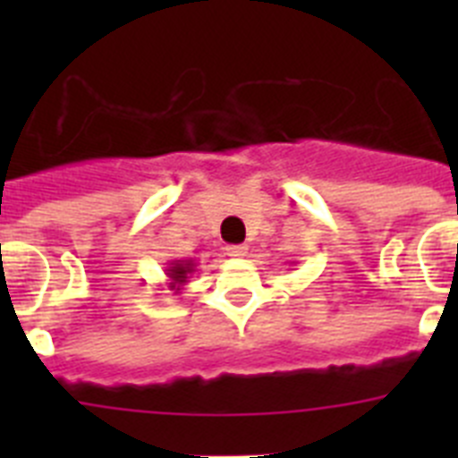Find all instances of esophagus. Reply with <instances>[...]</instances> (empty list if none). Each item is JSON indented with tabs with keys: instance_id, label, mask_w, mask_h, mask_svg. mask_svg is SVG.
I'll list each match as a JSON object with an SVG mask.
<instances>
[{
	"instance_id": "obj_1",
	"label": "esophagus",
	"mask_w": 458,
	"mask_h": 458,
	"mask_svg": "<svg viewBox=\"0 0 458 458\" xmlns=\"http://www.w3.org/2000/svg\"><path fill=\"white\" fill-rule=\"evenodd\" d=\"M226 254L233 259H241L248 254V248H245V245H229V248H226Z\"/></svg>"
}]
</instances>
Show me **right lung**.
<instances>
[{
	"mask_svg": "<svg viewBox=\"0 0 458 458\" xmlns=\"http://www.w3.org/2000/svg\"><path fill=\"white\" fill-rule=\"evenodd\" d=\"M197 264H194L192 259H176L172 264L167 266V289L174 291V293H179L183 289V284H188V277L194 273Z\"/></svg>",
	"mask_w": 458,
	"mask_h": 458,
	"instance_id": "right-lung-1",
	"label": "right lung"
}]
</instances>
